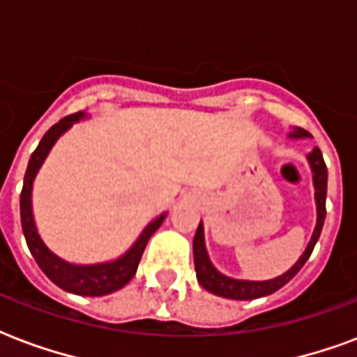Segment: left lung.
<instances>
[{
	"label": "left lung",
	"instance_id": "obj_1",
	"mask_svg": "<svg viewBox=\"0 0 357 357\" xmlns=\"http://www.w3.org/2000/svg\"><path fill=\"white\" fill-rule=\"evenodd\" d=\"M291 139H302V137H311L309 132L302 128H294L289 132ZM307 162L313 173V188H314V204H317V225L311 234L307 248L303 251L300 259L294 262V266L289 268L287 272L278 275L273 279H266V281H250V279H236L229 278L225 273L218 270L212 261H210L208 251H206V244H204V227L203 222L199 223L195 236H193V262H195V273H197L199 284L206 289L212 294L222 298H229V300H255V298L268 296L279 291L283 284H287L294 275H296L302 266L307 262V259L313 253V248L317 244V240L320 236L322 225L326 220V190H328V169H326L324 158L320 153L319 147H314L311 153H307Z\"/></svg>",
	"mask_w": 357,
	"mask_h": 357
}]
</instances>
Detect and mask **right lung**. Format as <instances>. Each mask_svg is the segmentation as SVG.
<instances>
[{
  "mask_svg": "<svg viewBox=\"0 0 357 357\" xmlns=\"http://www.w3.org/2000/svg\"><path fill=\"white\" fill-rule=\"evenodd\" d=\"M82 119H87L84 112L61 119L59 123L54 124L44 134L38 147L31 154L29 164H27L26 176H24V188H22L20 193L22 231H24L27 248L31 251L33 259L37 261L38 268L59 289L70 292V294H78V296H106V294H112V292L123 289L124 284L134 278L149 238L164 223L167 212L160 214L158 218H154L153 222L147 223V227L141 231L137 240L130 245V250L124 251L123 255L113 259V261L96 262V264H74V262H68L65 259H61L59 255H55L54 251L44 244V240L40 238V234L37 231V225H35V218H33V182H35L38 169L43 167L46 156L55 145V141L59 139L66 130L73 128L74 123H78Z\"/></svg>",
  "mask_w": 357,
  "mask_h": 357,
  "instance_id": "right-lung-1",
  "label": "right lung"
}]
</instances>
